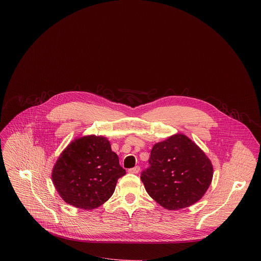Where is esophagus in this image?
Instances as JSON below:
<instances>
[{
  "mask_svg": "<svg viewBox=\"0 0 261 261\" xmlns=\"http://www.w3.org/2000/svg\"><path fill=\"white\" fill-rule=\"evenodd\" d=\"M139 170H140V167H139V166H135V167H133V168H130L128 171H129L130 173H134V174H136V173H138V172H139Z\"/></svg>",
  "mask_w": 261,
  "mask_h": 261,
  "instance_id": "obj_1",
  "label": "esophagus"
}]
</instances>
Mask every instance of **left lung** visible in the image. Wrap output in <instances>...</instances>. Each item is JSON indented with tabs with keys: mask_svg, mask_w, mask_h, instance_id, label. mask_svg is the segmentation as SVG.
Masks as SVG:
<instances>
[{
	"mask_svg": "<svg viewBox=\"0 0 261 261\" xmlns=\"http://www.w3.org/2000/svg\"><path fill=\"white\" fill-rule=\"evenodd\" d=\"M150 167L141 172L144 188L155 201L169 211L197 202L212 182L214 170L201 148L184 134H174L154 144Z\"/></svg>",
	"mask_w": 261,
	"mask_h": 261,
	"instance_id": "obj_1",
	"label": "left lung"
}]
</instances>
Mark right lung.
<instances>
[{
	"label": "right lung",
	"mask_w": 261,
	"mask_h": 261,
	"mask_svg": "<svg viewBox=\"0 0 261 261\" xmlns=\"http://www.w3.org/2000/svg\"><path fill=\"white\" fill-rule=\"evenodd\" d=\"M125 173L108 139L88 135L68 144L53 168L51 178L65 202L94 210L114 194L118 179Z\"/></svg>",
	"instance_id": "obj_1"
}]
</instances>
